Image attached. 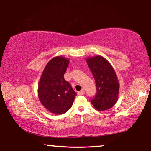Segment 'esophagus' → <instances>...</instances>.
Masks as SVG:
<instances>
[{
	"label": "esophagus",
	"mask_w": 151,
	"mask_h": 151,
	"mask_svg": "<svg viewBox=\"0 0 151 151\" xmlns=\"http://www.w3.org/2000/svg\"><path fill=\"white\" fill-rule=\"evenodd\" d=\"M85 91L83 90H81V91H79L78 93V95H84V94H85Z\"/></svg>",
	"instance_id": "1"
}]
</instances>
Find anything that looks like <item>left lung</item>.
I'll use <instances>...</instances> for the list:
<instances>
[{
  "mask_svg": "<svg viewBox=\"0 0 151 151\" xmlns=\"http://www.w3.org/2000/svg\"><path fill=\"white\" fill-rule=\"evenodd\" d=\"M86 61L95 80L97 93L91 104L97 111H103L116 103L119 83L115 70L108 60L101 55L88 57Z\"/></svg>",
  "mask_w": 151,
  "mask_h": 151,
  "instance_id": "left-lung-1",
  "label": "left lung"
}]
</instances>
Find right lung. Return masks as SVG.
I'll return each instance as SVG.
<instances>
[{
    "instance_id": "1",
    "label": "right lung",
    "mask_w": 151,
    "mask_h": 151,
    "mask_svg": "<svg viewBox=\"0 0 151 151\" xmlns=\"http://www.w3.org/2000/svg\"><path fill=\"white\" fill-rule=\"evenodd\" d=\"M69 58L62 56L53 57L45 66L38 85V96L42 105L55 114H62L69 110L76 93L64 75Z\"/></svg>"
}]
</instances>
